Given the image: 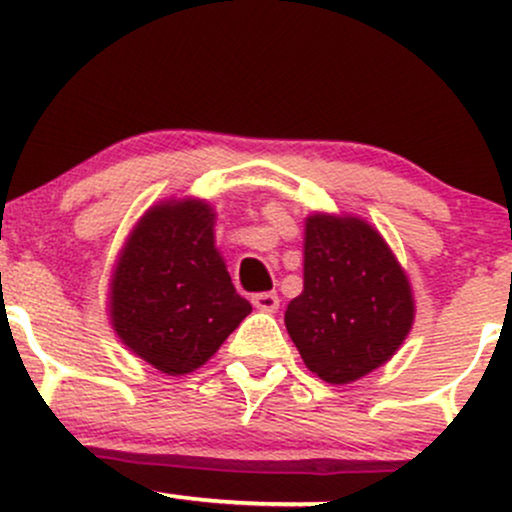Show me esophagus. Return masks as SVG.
<instances>
[{
    "label": "esophagus",
    "mask_w": 512,
    "mask_h": 512,
    "mask_svg": "<svg viewBox=\"0 0 512 512\" xmlns=\"http://www.w3.org/2000/svg\"><path fill=\"white\" fill-rule=\"evenodd\" d=\"M251 304L258 309V312H278L280 307V297L275 295V292H258V295L251 297Z\"/></svg>",
    "instance_id": "1"
}]
</instances>
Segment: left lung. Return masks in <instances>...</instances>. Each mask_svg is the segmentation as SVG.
I'll list each match as a JSON object with an SVG mask.
<instances>
[{
	"mask_svg": "<svg viewBox=\"0 0 512 512\" xmlns=\"http://www.w3.org/2000/svg\"><path fill=\"white\" fill-rule=\"evenodd\" d=\"M413 317L409 275L370 222L329 212L304 220V290L285 326L314 375L329 384L370 375L401 348Z\"/></svg>",
	"mask_w": 512,
	"mask_h": 512,
	"instance_id": "1",
	"label": "left lung"
}]
</instances>
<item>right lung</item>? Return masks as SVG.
<instances>
[{
    "instance_id": "right-lung-1",
    "label": "right lung",
    "mask_w": 512,
    "mask_h": 512,
    "mask_svg": "<svg viewBox=\"0 0 512 512\" xmlns=\"http://www.w3.org/2000/svg\"><path fill=\"white\" fill-rule=\"evenodd\" d=\"M215 217L203 198L162 200L137 220L113 266V331L164 375L208 363L251 312L215 246Z\"/></svg>"
}]
</instances>
